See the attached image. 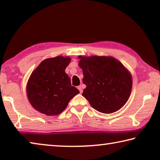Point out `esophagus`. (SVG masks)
Returning <instances> with one entry per match:
<instances>
[{
	"label": "esophagus",
	"mask_w": 160,
	"mask_h": 160,
	"mask_svg": "<svg viewBox=\"0 0 160 160\" xmlns=\"http://www.w3.org/2000/svg\"><path fill=\"white\" fill-rule=\"evenodd\" d=\"M78 90H79V91H80V93H82V92L83 89H82V85L78 86Z\"/></svg>",
	"instance_id": "esophagus-1"
}]
</instances>
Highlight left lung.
<instances>
[{
	"instance_id": "1",
	"label": "left lung",
	"mask_w": 160,
	"mask_h": 160,
	"mask_svg": "<svg viewBox=\"0 0 160 160\" xmlns=\"http://www.w3.org/2000/svg\"><path fill=\"white\" fill-rule=\"evenodd\" d=\"M82 69V96L94 109L112 113L122 107L131 94L132 78L116 59L107 56H79Z\"/></svg>"
}]
</instances>
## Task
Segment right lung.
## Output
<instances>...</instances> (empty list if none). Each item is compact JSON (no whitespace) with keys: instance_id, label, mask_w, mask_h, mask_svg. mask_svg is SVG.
<instances>
[{"instance_id":"1","label":"right lung","mask_w":160,"mask_h":160,"mask_svg":"<svg viewBox=\"0 0 160 160\" xmlns=\"http://www.w3.org/2000/svg\"><path fill=\"white\" fill-rule=\"evenodd\" d=\"M70 58L63 56L43 61L32 72L27 85L29 102L38 112L58 115L66 109L72 97L80 93L71 85L66 72Z\"/></svg>"}]
</instances>
